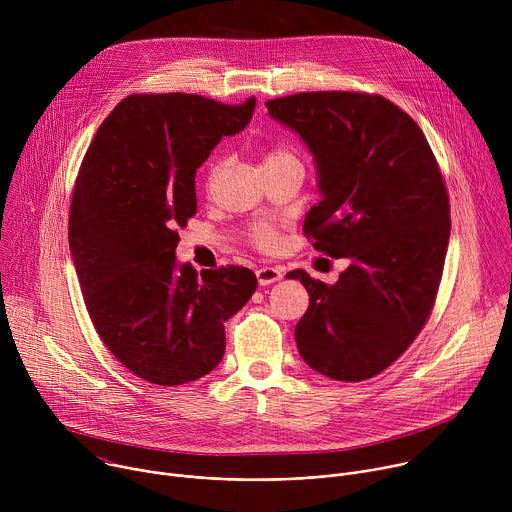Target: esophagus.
Here are the masks:
<instances>
[{"label": "esophagus", "instance_id": "obj_1", "mask_svg": "<svg viewBox=\"0 0 512 512\" xmlns=\"http://www.w3.org/2000/svg\"><path fill=\"white\" fill-rule=\"evenodd\" d=\"M283 277V273L277 269V267H261L257 269V281L259 285H269V283H275Z\"/></svg>", "mask_w": 512, "mask_h": 512}]
</instances>
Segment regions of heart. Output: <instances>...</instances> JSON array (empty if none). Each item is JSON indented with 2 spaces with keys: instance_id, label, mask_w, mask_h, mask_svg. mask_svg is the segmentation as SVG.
Masks as SVG:
<instances>
[{
  "instance_id": "heart-1",
  "label": "heart",
  "mask_w": 512,
  "mask_h": 512,
  "mask_svg": "<svg viewBox=\"0 0 512 512\" xmlns=\"http://www.w3.org/2000/svg\"><path fill=\"white\" fill-rule=\"evenodd\" d=\"M291 162H300L298 154L289 148V145H283V143H277V145H271V148L265 150V156H263V168H269V166H281V164H291ZM218 172V166L212 168V174L214 176ZM251 239L257 247L261 249H273L277 245V229L271 225V223H257L253 229H251Z\"/></svg>"
}]
</instances>
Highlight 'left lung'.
I'll return each instance as SVG.
<instances>
[{
  "mask_svg": "<svg viewBox=\"0 0 512 512\" xmlns=\"http://www.w3.org/2000/svg\"><path fill=\"white\" fill-rule=\"evenodd\" d=\"M314 156L322 200L314 249L350 265L334 285L289 271L310 294L296 342L310 367L358 383L383 373L429 318L450 241V200L419 125L381 95L316 91L265 103Z\"/></svg>",
  "mask_w": 512,
  "mask_h": 512,
  "instance_id": "obj_1",
  "label": "left lung"
}]
</instances>
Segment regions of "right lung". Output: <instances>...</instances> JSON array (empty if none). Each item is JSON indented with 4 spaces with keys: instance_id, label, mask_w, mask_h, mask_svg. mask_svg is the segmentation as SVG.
Wrapping results in <instances>:
<instances>
[{
    "instance_id": "1",
    "label": "right lung",
    "mask_w": 512,
    "mask_h": 512,
    "mask_svg": "<svg viewBox=\"0 0 512 512\" xmlns=\"http://www.w3.org/2000/svg\"><path fill=\"white\" fill-rule=\"evenodd\" d=\"M241 105L186 95H131L101 123L79 170L68 243L93 326L143 381L176 387L225 354V322L257 289L251 269L176 263L178 227L196 214V168L247 127Z\"/></svg>"
}]
</instances>
